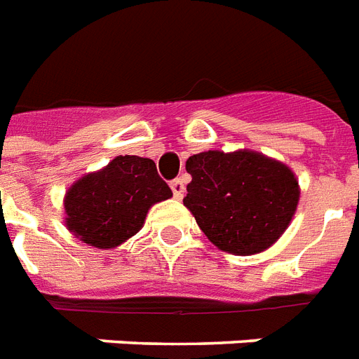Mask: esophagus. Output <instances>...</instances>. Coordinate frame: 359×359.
<instances>
[{"instance_id": "34e87169", "label": "esophagus", "mask_w": 359, "mask_h": 359, "mask_svg": "<svg viewBox=\"0 0 359 359\" xmlns=\"http://www.w3.org/2000/svg\"><path fill=\"white\" fill-rule=\"evenodd\" d=\"M172 187V193H174V198L176 200H182L183 194H185V185H183L182 180H174V182L170 183Z\"/></svg>"}]
</instances>
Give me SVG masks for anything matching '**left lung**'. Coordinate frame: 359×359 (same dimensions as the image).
<instances>
[{"instance_id": "8db88e82", "label": "left lung", "mask_w": 359, "mask_h": 359, "mask_svg": "<svg viewBox=\"0 0 359 359\" xmlns=\"http://www.w3.org/2000/svg\"><path fill=\"white\" fill-rule=\"evenodd\" d=\"M193 176L183 205L219 250L252 256L289 228L300 200L294 172L254 150H209L191 156Z\"/></svg>"}]
</instances>
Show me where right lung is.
<instances>
[{"label":"right lung","instance_id":"add662e5","mask_svg":"<svg viewBox=\"0 0 359 359\" xmlns=\"http://www.w3.org/2000/svg\"><path fill=\"white\" fill-rule=\"evenodd\" d=\"M170 196L151 159L118 156L72 183L65 194V226L88 246L116 248L142 228L154 203Z\"/></svg>","mask_w":359,"mask_h":359}]
</instances>
